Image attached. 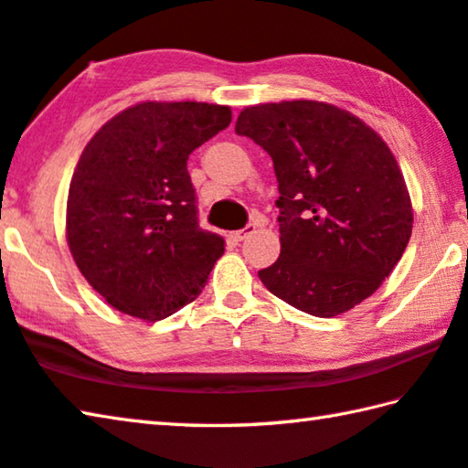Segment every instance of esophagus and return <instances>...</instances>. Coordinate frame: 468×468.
<instances>
[{
	"label": "esophagus",
	"mask_w": 468,
	"mask_h": 468,
	"mask_svg": "<svg viewBox=\"0 0 468 468\" xmlns=\"http://www.w3.org/2000/svg\"><path fill=\"white\" fill-rule=\"evenodd\" d=\"M251 233H256V225H248V227H243L241 231H235L233 233V239L235 241H243V239H248Z\"/></svg>",
	"instance_id": "obj_1"
}]
</instances>
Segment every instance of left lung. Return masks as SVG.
Listing matches in <instances>:
<instances>
[{
	"instance_id": "8db88e82",
	"label": "left lung",
	"mask_w": 468,
	"mask_h": 468,
	"mask_svg": "<svg viewBox=\"0 0 468 468\" xmlns=\"http://www.w3.org/2000/svg\"><path fill=\"white\" fill-rule=\"evenodd\" d=\"M235 132L272 156L281 256L264 287L297 310L335 318L379 289L405 253L413 204L386 142L336 105L245 107Z\"/></svg>"
}]
</instances>
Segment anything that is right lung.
<instances>
[{"label":"right lung","instance_id":"1","mask_svg":"<svg viewBox=\"0 0 468 468\" xmlns=\"http://www.w3.org/2000/svg\"><path fill=\"white\" fill-rule=\"evenodd\" d=\"M231 123V107L144 101L84 146L66 206L76 266L109 305L156 322L192 303L225 239L204 231L187 158Z\"/></svg>","mask_w":468,"mask_h":468}]
</instances>
